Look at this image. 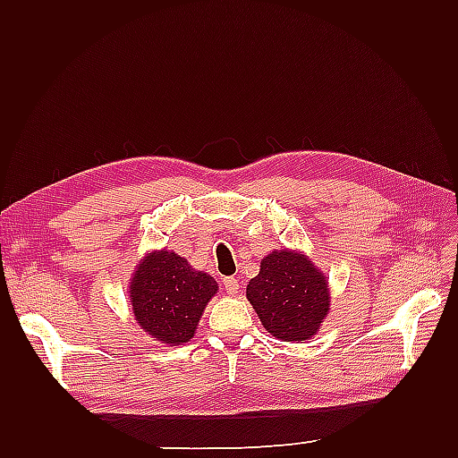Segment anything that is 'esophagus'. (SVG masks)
<instances>
[{
  "instance_id": "obj_1",
  "label": "esophagus",
  "mask_w": 458,
  "mask_h": 458,
  "mask_svg": "<svg viewBox=\"0 0 458 458\" xmlns=\"http://www.w3.org/2000/svg\"><path fill=\"white\" fill-rule=\"evenodd\" d=\"M222 285H224V289H226V293H228V295H236V293H238V289H240V285H238V279H236V277H224Z\"/></svg>"
}]
</instances>
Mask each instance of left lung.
<instances>
[{"mask_svg": "<svg viewBox=\"0 0 458 458\" xmlns=\"http://www.w3.org/2000/svg\"><path fill=\"white\" fill-rule=\"evenodd\" d=\"M246 297L267 333L285 343L309 340L328 315V279L301 251L274 250L250 279Z\"/></svg>", "mask_w": 458, "mask_h": 458, "instance_id": "1", "label": "left lung"}]
</instances>
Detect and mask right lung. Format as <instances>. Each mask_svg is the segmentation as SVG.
I'll list each match as a JSON object with an SVG mask.
<instances>
[{
	"instance_id": "obj_1",
	"label": "right lung",
	"mask_w": 458,
	"mask_h": 458,
	"mask_svg": "<svg viewBox=\"0 0 458 458\" xmlns=\"http://www.w3.org/2000/svg\"><path fill=\"white\" fill-rule=\"evenodd\" d=\"M218 284L192 269L174 251H151L135 266L130 284L133 317L151 338L177 346L194 336L204 307Z\"/></svg>"
}]
</instances>
